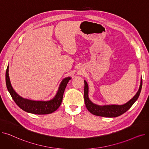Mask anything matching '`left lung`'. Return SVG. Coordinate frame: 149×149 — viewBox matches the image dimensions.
I'll return each instance as SVG.
<instances>
[{"instance_id":"obj_1","label":"left lung","mask_w":149,"mask_h":149,"mask_svg":"<svg viewBox=\"0 0 149 149\" xmlns=\"http://www.w3.org/2000/svg\"><path fill=\"white\" fill-rule=\"evenodd\" d=\"M142 79H141L140 86L139 89L135 95L128 102L122 105L117 104H110V105H103L100 106L94 104L91 101L89 98V87L86 81L84 80V102L85 105L88 110L93 115L100 116L109 117V118H113L117 117L123 114L127 111L131 107V106L134 104V103L138 98L141 91L142 88Z\"/></svg>"}]
</instances>
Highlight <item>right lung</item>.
<instances>
[{
	"label": "right lung",
	"instance_id": "1",
	"mask_svg": "<svg viewBox=\"0 0 149 149\" xmlns=\"http://www.w3.org/2000/svg\"><path fill=\"white\" fill-rule=\"evenodd\" d=\"M5 76L8 91L15 103L23 111L37 115L49 114L57 110L61 103L66 85L71 79V78L68 77L62 80L56 95L51 100L48 101H35L23 98L14 91L11 84L9 77V65H8Z\"/></svg>",
	"mask_w": 149,
	"mask_h": 149
}]
</instances>
